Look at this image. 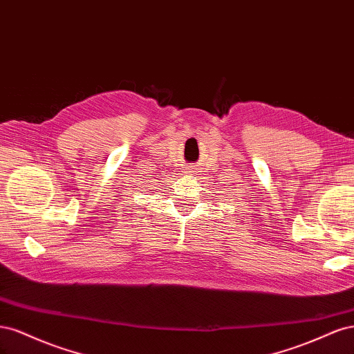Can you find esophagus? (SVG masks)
<instances>
[{
	"label": "esophagus",
	"mask_w": 354,
	"mask_h": 354,
	"mask_svg": "<svg viewBox=\"0 0 354 354\" xmlns=\"http://www.w3.org/2000/svg\"><path fill=\"white\" fill-rule=\"evenodd\" d=\"M187 173H189L190 176H196V171H195V169H190V171H187Z\"/></svg>",
	"instance_id": "esophagus-1"
}]
</instances>
